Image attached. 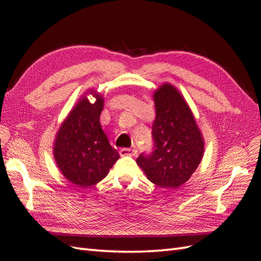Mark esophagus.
<instances>
[{
  "mask_svg": "<svg viewBox=\"0 0 261 261\" xmlns=\"http://www.w3.org/2000/svg\"><path fill=\"white\" fill-rule=\"evenodd\" d=\"M138 150L137 149H131V148H122L120 149V154L121 156H137Z\"/></svg>",
  "mask_w": 261,
  "mask_h": 261,
  "instance_id": "obj_1",
  "label": "esophagus"
}]
</instances>
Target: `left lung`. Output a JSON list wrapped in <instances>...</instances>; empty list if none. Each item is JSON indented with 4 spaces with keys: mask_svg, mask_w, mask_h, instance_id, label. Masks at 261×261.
<instances>
[{
    "mask_svg": "<svg viewBox=\"0 0 261 261\" xmlns=\"http://www.w3.org/2000/svg\"><path fill=\"white\" fill-rule=\"evenodd\" d=\"M156 119L152 148L137 158L148 179L160 187L177 188L190 179L203 156L204 142L184 98L169 84L153 94Z\"/></svg>",
    "mask_w": 261,
    "mask_h": 261,
    "instance_id": "1",
    "label": "left lung"
}]
</instances>
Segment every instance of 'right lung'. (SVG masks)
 Returning <instances> with one entry per match:
<instances>
[{
  "mask_svg": "<svg viewBox=\"0 0 261 261\" xmlns=\"http://www.w3.org/2000/svg\"><path fill=\"white\" fill-rule=\"evenodd\" d=\"M102 96H97L94 104L82 98L57 134L55 159L63 175L79 187L103 179L120 158L102 130Z\"/></svg>",
  "mask_w": 261,
  "mask_h": 261,
  "instance_id": "add662e5",
  "label": "right lung"
}]
</instances>
